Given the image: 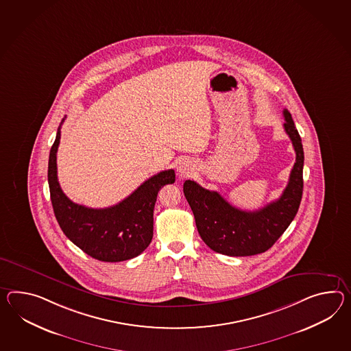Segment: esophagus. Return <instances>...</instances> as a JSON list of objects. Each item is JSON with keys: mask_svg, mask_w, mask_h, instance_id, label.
Wrapping results in <instances>:
<instances>
[{"mask_svg": "<svg viewBox=\"0 0 351 351\" xmlns=\"http://www.w3.org/2000/svg\"><path fill=\"white\" fill-rule=\"evenodd\" d=\"M194 170L195 169H194L193 163L190 162V161H186V160L180 161L179 165H178V173H179L181 179H185V178H189L190 175H193Z\"/></svg>", "mask_w": 351, "mask_h": 351, "instance_id": "1", "label": "esophagus"}]
</instances>
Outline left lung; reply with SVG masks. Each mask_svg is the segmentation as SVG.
I'll return each instance as SVG.
<instances>
[{
	"label": "left lung",
	"mask_w": 351,
	"mask_h": 351,
	"mask_svg": "<svg viewBox=\"0 0 351 351\" xmlns=\"http://www.w3.org/2000/svg\"><path fill=\"white\" fill-rule=\"evenodd\" d=\"M284 129L295 151L287 188L267 206L247 212L231 206L224 197L200 186L195 181L184 182V194L193 210L197 232L208 247L227 256H252L273 246L289 227L298 212L303 193L304 154L300 133L284 109Z\"/></svg>",
	"instance_id": "1"
}]
</instances>
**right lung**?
Segmentation results:
<instances>
[{"label":"right lung","instance_id":"right-lung-1","mask_svg":"<svg viewBox=\"0 0 351 351\" xmlns=\"http://www.w3.org/2000/svg\"><path fill=\"white\" fill-rule=\"evenodd\" d=\"M64 121V118L60 121ZM60 125L51 145L48 184L51 206L63 233L88 256L119 263L141 255L154 237V209L160 189L175 182V171L158 172L117 206L94 209L73 203L62 191L57 178Z\"/></svg>","mask_w":351,"mask_h":351}]
</instances>
